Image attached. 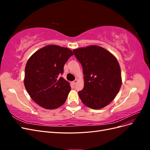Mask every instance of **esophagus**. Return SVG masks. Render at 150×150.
<instances>
[{
  "label": "esophagus",
  "instance_id": "obj_1",
  "mask_svg": "<svg viewBox=\"0 0 150 150\" xmlns=\"http://www.w3.org/2000/svg\"><path fill=\"white\" fill-rule=\"evenodd\" d=\"M77 83H78V80L75 79L74 81H72V84H73V85H76Z\"/></svg>",
  "mask_w": 150,
  "mask_h": 150
}]
</instances>
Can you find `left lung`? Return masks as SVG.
Returning a JSON list of instances; mask_svg holds the SVG:
<instances>
[{
  "label": "left lung",
  "mask_w": 150,
  "mask_h": 150,
  "mask_svg": "<svg viewBox=\"0 0 150 150\" xmlns=\"http://www.w3.org/2000/svg\"><path fill=\"white\" fill-rule=\"evenodd\" d=\"M73 52L83 70L84 88L78 92L81 101L95 110L106 106L121 86L118 61L110 52L98 46L76 49Z\"/></svg>",
  "instance_id": "obj_1"
}]
</instances>
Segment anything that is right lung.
Wrapping results in <instances>:
<instances>
[{"label":"right lung","mask_w":150,"mask_h":150,"mask_svg":"<svg viewBox=\"0 0 150 150\" xmlns=\"http://www.w3.org/2000/svg\"><path fill=\"white\" fill-rule=\"evenodd\" d=\"M71 49L49 45L36 51L25 68L24 85L30 98L38 105L54 110L66 102L71 88L62 77L64 66L71 56Z\"/></svg>","instance_id":"obj_1"}]
</instances>
